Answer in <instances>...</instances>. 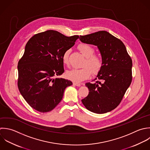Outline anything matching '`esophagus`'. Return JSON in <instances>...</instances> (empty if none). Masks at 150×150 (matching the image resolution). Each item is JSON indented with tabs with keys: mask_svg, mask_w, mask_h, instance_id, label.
Here are the masks:
<instances>
[{
	"mask_svg": "<svg viewBox=\"0 0 150 150\" xmlns=\"http://www.w3.org/2000/svg\"><path fill=\"white\" fill-rule=\"evenodd\" d=\"M73 85H75V86H81V83H77V82H73Z\"/></svg>",
	"mask_w": 150,
	"mask_h": 150,
	"instance_id": "34e87169",
	"label": "esophagus"
}]
</instances>
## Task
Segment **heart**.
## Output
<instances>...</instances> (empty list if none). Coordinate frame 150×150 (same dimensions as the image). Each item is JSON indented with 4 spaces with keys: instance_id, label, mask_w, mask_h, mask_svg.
Listing matches in <instances>:
<instances>
[{
    "instance_id": "heart-1",
    "label": "heart",
    "mask_w": 150,
    "mask_h": 150,
    "mask_svg": "<svg viewBox=\"0 0 150 150\" xmlns=\"http://www.w3.org/2000/svg\"><path fill=\"white\" fill-rule=\"evenodd\" d=\"M78 48L85 57L83 65L79 69H72L67 72V77L75 82H81L88 79L91 75L98 74L103 66V61L100 57L94 54L95 50L93 47L86 43L80 44ZM69 50L65 51L62 55V62L65 65L69 64Z\"/></svg>"
}]
</instances>
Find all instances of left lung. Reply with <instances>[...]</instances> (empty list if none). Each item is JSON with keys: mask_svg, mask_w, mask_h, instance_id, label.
<instances>
[{"mask_svg": "<svg viewBox=\"0 0 150 150\" xmlns=\"http://www.w3.org/2000/svg\"><path fill=\"white\" fill-rule=\"evenodd\" d=\"M84 43L98 46L103 66L94 82L85 84L89 94L82 102L91 112L102 114L120 103L132 81V59L123 42L106 31L80 35Z\"/></svg>", "mask_w": 150, "mask_h": 150, "instance_id": "left-lung-1", "label": "left lung"}]
</instances>
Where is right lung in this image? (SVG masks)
Here are the masks:
<instances>
[{"label": "right lung", "instance_id": "obj_1", "mask_svg": "<svg viewBox=\"0 0 150 150\" xmlns=\"http://www.w3.org/2000/svg\"><path fill=\"white\" fill-rule=\"evenodd\" d=\"M79 38L47 30L35 34L27 42L18 62L17 86L34 109L41 113L51 111L61 101L65 88L72 84L55 76L64 73L62 55Z\"/></svg>", "mask_w": 150, "mask_h": 150}]
</instances>
